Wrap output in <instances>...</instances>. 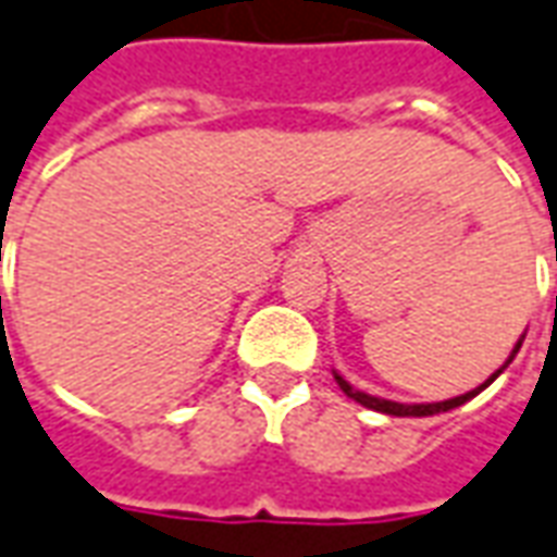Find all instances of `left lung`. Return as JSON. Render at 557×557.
Returning a JSON list of instances; mask_svg holds the SVG:
<instances>
[{
	"label": "left lung",
	"mask_w": 557,
	"mask_h": 557,
	"mask_svg": "<svg viewBox=\"0 0 557 557\" xmlns=\"http://www.w3.org/2000/svg\"><path fill=\"white\" fill-rule=\"evenodd\" d=\"M519 348H522V342H516V348H512L510 360L500 366L498 372L488 377L486 384H480L476 389H471V393H465V396H456V398H447V401H432V405H401V401H389V398H377V396H369V393H362V389H354V386L342 377V374H335V381H338V386H342V393L348 398H354V401H360L362 408H372V411H381V413H393V417H432V413H441V411H453V408H459V405H465L468 398H474L476 393H483L495 377H498L507 366L512 362V357L519 354Z\"/></svg>",
	"instance_id": "8db88e82"
}]
</instances>
